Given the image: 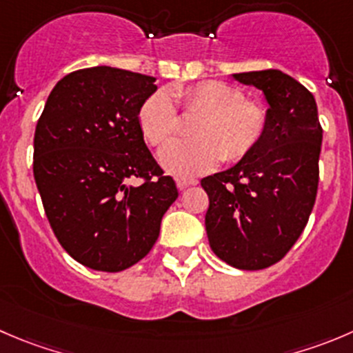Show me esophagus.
I'll return each mask as SVG.
<instances>
[{"mask_svg": "<svg viewBox=\"0 0 353 353\" xmlns=\"http://www.w3.org/2000/svg\"><path fill=\"white\" fill-rule=\"evenodd\" d=\"M194 184H198L196 179H186V177H183V179H177V188H179V190H186V188L194 186Z\"/></svg>", "mask_w": 353, "mask_h": 353, "instance_id": "34e87169", "label": "esophagus"}]
</instances>
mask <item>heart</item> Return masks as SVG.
<instances>
[{
	"instance_id": "obj_1",
	"label": "heart",
	"mask_w": 353,
	"mask_h": 353,
	"mask_svg": "<svg viewBox=\"0 0 353 353\" xmlns=\"http://www.w3.org/2000/svg\"><path fill=\"white\" fill-rule=\"evenodd\" d=\"M174 97L188 114H200L191 125V139H177L160 152L163 170L176 177L208 172L222 159L238 162L262 141L268 129V112L256 101L245 100L239 88L221 81L198 82L176 88ZM138 122L152 145L169 141L177 131L176 107L167 91H153L141 103Z\"/></svg>"
}]
</instances>
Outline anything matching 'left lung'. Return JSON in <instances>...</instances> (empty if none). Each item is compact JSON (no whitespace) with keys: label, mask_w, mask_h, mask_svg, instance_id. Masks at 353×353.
Wrapping results in <instances>:
<instances>
[{"label":"left lung","mask_w":353,"mask_h":353,"mask_svg":"<svg viewBox=\"0 0 353 353\" xmlns=\"http://www.w3.org/2000/svg\"><path fill=\"white\" fill-rule=\"evenodd\" d=\"M268 101V129L248 157L201 179L215 255L243 271L279 262L305 229L316 203L323 128L305 85L281 70L232 74Z\"/></svg>","instance_id":"1"}]
</instances>
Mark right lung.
Wrapping results in <instances>:
<instances>
[{
	"label": "right lung",
	"instance_id": "obj_1",
	"mask_svg": "<svg viewBox=\"0 0 353 353\" xmlns=\"http://www.w3.org/2000/svg\"><path fill=\"white\" fill-rule=\"evenodd\" d=\"M155 81L107 65L70 72L37 121L34 179L46 217L65 252L94 271L139 262L179 194L138 122ZM132 179L142 184L134 187Z\"/></svg>",
	"mask_w": 353,
	"mask_h": 353
}]
</instances>
